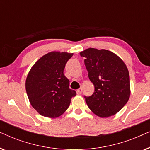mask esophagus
Instances as JSON below:
<instances>
[{
  "mask_svg": "<svg viewBox=\"0 0 150 150\" xmlns=\"http://www.w3.org/2000/svg\"><path fill=\"white\" fill-rule=\"evenodd\" d=\"M82 91H83V89H82V88H79V89H77L76 93L78 94V95H80V94H81Z\"/></svg>",
  "mask_w": 150,
  "mask_h": 150,
  "instance_id": "34e87169",
  "label": "esophagus"
}]
</instances>
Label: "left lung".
<instances>
[{
  "instance_id": "left-lung-1",
  "label": "left lung",
  "mask_w": 150,
  "mask_h": 150,
  "mask_svg": "<svg viewBox=\"0 0 150 150\" xmlns=\"http://www.w3.org/2000/svg\"><path fill=\"white\" fill-rule=\"evenodd\" d=\"M85 57L89 79L95 87L91 96H85L90 110L100 117L118 112L130 96V76L122 59L111 51L89 48L80 52Z\"/></svg>"
}]
</instances>
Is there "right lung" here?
Masks as SVG:
<instances>
[{
  "instance_id": "1",
  "label": "right lung",
  "mask_w": 150,
  "mask_h": 150,
  "mask_svg": "<svg viewBox=\"0 0 150 150\" xmlns=\"http://www.w3.org/2000/svg\"><path fill=\"white\" fill-rule=\"evenodd\" d=\"M72 56L73 53L65 52H48L30 69L26 79V93L31 106L41 115L61 116L76 95L69 88V80L63 74L65 64Z\"/></svg>"
}]
</instances>
